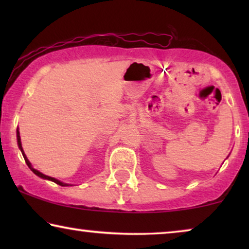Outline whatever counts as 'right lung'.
Masks as SVG:
<instances>
[{"mask_svg":"<svg viewBox=\"0 0 249 249\" xmlns=\"http://www.w3.org/2000/svg\"><path fill=\"white\" fill-rule=\"evenodd\" d=\"M17 141H18V146H19V148H20V151H21V153H22V155H23V159H25V161H26V163H27V165L29 166V169L32 170V171L35 173L36 176H38L39 178H43V179H47V180H51V181H53V182H55V183H57V185H60V186H69L68 185V183H64V182H61L60 180H57V179H55V178H52V177H49V176H45V175H43L42 172H39L38 170H36V169H34L33 166H32V164H30V162L28 161V159H27V156H26V154H25V152H23V149H22V146H21V139H20V134H19V130H17Z\"/></svg>","mask_w":249,"mask_h":249,"instance_id":"obj_1","label":"right lung"}]
</instances>
